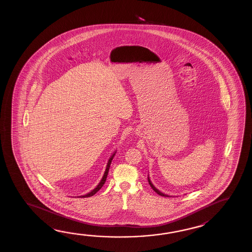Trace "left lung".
Segmentation results:
<instances>
[{
    "instance_id": "left-lung-1",
    "label": "left lung",
    "mask_w": 252,
    "mask_h": 252,
    "mask_svg": "<svg viewBox=\"0 0 252 252\" xmlns=\"http://www.w3.org/2000/svg\"><path fill=\"white\" fill-rule=\"evenodd\" d=\"M148 181H149V184L150 185V187H151V188L155 191L156 193H158V194H159V195H161V196H166V197H169V195H167V194H165V193H161L160 191H158L157 188L153 186V184L151 183V181H150V177H148Z\"/></svg>"
}]
</instances>
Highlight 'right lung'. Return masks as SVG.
<instances>
[{
    "mask_svg": "<svg viewBox=\"0 0 252 252\" xmlns=\"http://www.w3.org/2000/svg\"><path fill=\"white\" fill-rule=\"evenodd\" d=\"M115 153L116 152H114L112 157L110 158V159L108 161L107 166H106V169H105V172H104V174H103V177H102V180H101V182L99 183V185L97 186L96 188H94L93 191H91L90 193H87V194H85V195H82L80 197H90V196H93L94 194H95V193L102 188V186L104 185V183L106 181V178H107L108 176V172H109V168H110V165H111V163H112V160H113V157L115 155Z\"/></svg>",
    "mask_w": 252,
    "mask_h": 252,
    "instance_id": "obj_1",
    "label": "right lung"
}]
</instances>
